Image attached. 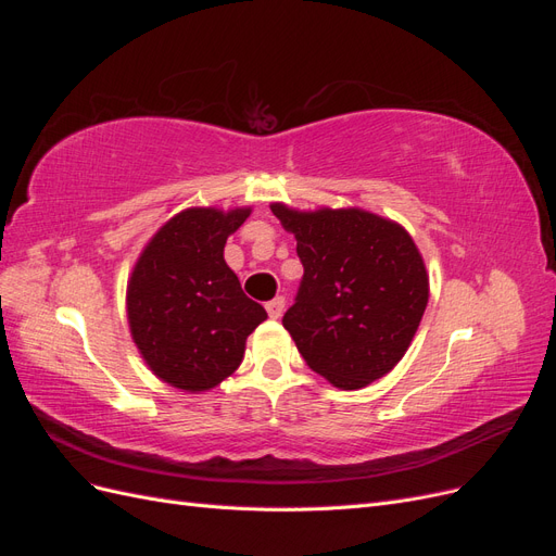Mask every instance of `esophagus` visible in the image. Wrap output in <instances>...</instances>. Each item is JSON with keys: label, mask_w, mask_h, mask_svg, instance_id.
I'll return each instance as SVG.
<instances>
[{"label": "esophagus", "mask_w": 556, "mask_h": 556, "mask_svg": "<svg viewBox=\"0 0 556 556\" xmlns=\"http://www.w3.org/2000/svg\"><path fill=\"white\" fill-rule=\"evenodd\" d=\"M282 311H285V299L282 296H276V299H271L266 304V313H268V317H271V319H278L282 315Z\"/></svg>", "instance_id": "obj_1"}]
</instances>
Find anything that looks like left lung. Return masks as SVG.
<instances>
[{"label":"left lung","instance_id":"1","mask_svg":"<svg viewBox=\"0 0 556 556\" xmlns=\"http://www.w3.org/2000/svg\"><path fill=\"white\" fill-rule=\"evenodd\" d=\"M294 233L304 280L282 327L315 374L362 390L406 355L429 301V274L410 233L357 206L299 211L274 201Z\"/></svg>","mask_w":556,"mask_h":556}]
</instances>
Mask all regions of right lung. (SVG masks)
Listing matches in <instances>:
<instances>
[{"label": "right lung", "mask_w": 556, "mask_h": 556, "mask_svg": "<svg viewBox=\"0 0 556 556\" xmlns=\"http://www.w3.org/2000/svg\"><path fill=\"white\" fill-rule=\"evenodd\" d=\"M250 206H192L146 243L127 280V323L139 355L162 382L201 394L243 362L266 311L243 294L225 243Z\"/></svg>", "instance_id": "obj_1"}]
</instances>
